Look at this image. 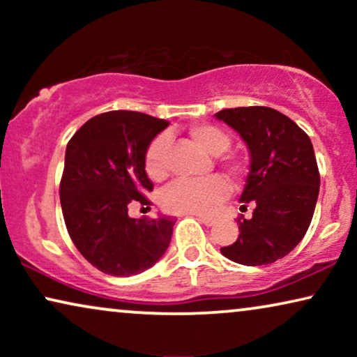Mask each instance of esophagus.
Here are the masks:
<instances>
[{
    "label": "esophagus",
    "mask_w": 357,
    "mask_h": 357,
    "mask_svg": "<svg viewBox=\"0 0 357 357\" xmlns=\"http://www.w3.org/2000/svg\"><path fill=\"white\" fill-rule=\"evenodd\" d=\"M198 221L202 222V224H204V226L211 227V226H214V222H216V219H213V218H203V216H198Z\"/></svg>",
    "instance_id": "34e87169"
}]
</instances>
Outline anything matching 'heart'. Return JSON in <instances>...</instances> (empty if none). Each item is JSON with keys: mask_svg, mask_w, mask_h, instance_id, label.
Returning <instances> with one entry per match:
<instances>
[{"mask_svg": "<svg viewBox=\"0 0 357 357\" xmlns=\"http://www.w3.org/2000/svg\"><path fill=\"white\" fill-rule=\"evenodd\" d=\"M192 139L199 148L213 155L226 153L231 146V138L226 131L209 123H197L188 130ZM169 136L159 135L151 141L144 154V169L149 178L164 180L169 174ZM231 172H238V165L229 164ZM229 195V185L219 175L192 180L180 178L165 190L162 195L164 208L178 214H209L221 204Z\"/></svg>", "mask_w": 357, "mask_h": 357, "instance_id": "heart-1", "label": "heart"}]
</instances>
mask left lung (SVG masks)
I'll list each match as a JSON object with an SVG mask.
<instances>
[{
    "instance_id": "obj_1",
    "label": "left lung",
    "mask_w": 357,
    "mask_h": 357,
    "mask_svg": "<svg viewBox=\"0 0 357 357\" xmlns=\"http://www.w3.org/2000/svg\"><path fill=\"white\" fill-rule=\"evenodd\" d=\"M218 120L241 135L250 154L241 209L252 203L250 219H238V237L222 247L229 260L261 266L286 257L305 236L319 198L320 175L309 136L270 107L218 112Z\"/></svg>"
}]
</instances>
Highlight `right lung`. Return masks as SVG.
<instances>
[{
    "instance_id": "add662e5",
    "label": "right lung",
    "mask_w": 357,
    "mask_h": 357,
    "mask_svg": "<svg viewBox=\"0 0 357 357\" xmlns=\"http://www.w3.org/2000/svg\"><path fill=\"white\" fill-rule=\"evenodd\" d=\"M167 126L139 112H105L87 120L66 146L63 218L81 255L105 275H138L169 248L177 219L128 216L130 204L149 203L144 154Z\"/></svg>"
}]
</instances>
